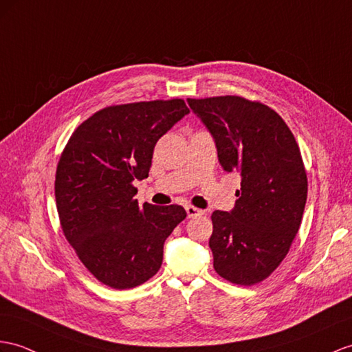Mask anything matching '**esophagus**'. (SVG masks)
I'll return each mask as SVG.
<instances>
[{
    "label": "esophagus",
    "mask_w": 352,
    "mask_h": 352,
    "mask_svg": "<svg viewBox=\"0 0 352 352\" xmlns=\"http://www.w3.org/2000/svg\"><path fill=\"white\" fill-rule=\"evenodd\" d=\"M185 210L188 213V218H197V217L204 215V212L201 209H197V208H194V206H191V204L185 206Z\"/></svg>",
    "instance_id": "obj_1"
}]
</instances>
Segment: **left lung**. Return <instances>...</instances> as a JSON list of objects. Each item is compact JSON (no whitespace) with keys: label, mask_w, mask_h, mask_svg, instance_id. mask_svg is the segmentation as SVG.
Listing matches in <instances>:
<instances>
[{"label":"left lung","mask_w":352,"mask_h":352,"mask_svg":"<svg viewBox=\"0 0 352 352\" xmlns=\"http://www.w3.org/2000/svg\"><path fill=\"white\" fill-rule=\"evenodd\" d=\"M188 104L215 140L222 168L241 175L234 208L212 213L213 267L233 284H258L285 258L302 222L307 177L298 144L258 101L226 96Z\"/></svg>","instance_id":"1"}]
</instances>
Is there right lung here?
<instances>
[{"label":"right lung","instance_id":"right-lung-1","mask_svg":"<svg viewBox=\"0 0 352 352\" xmlns=\"http://www.w3.org/2000/svg\"><path fill=\"white\" fill-rule=\"evenodd\" d=\"M190 113L181 98L98 110L72 134L55 177L64 236L102 284L128 289L160 270L166 239L186 218L182 206L134 199V181L149 176L153 148Z\"/></svg>","mask_w":352,"mask_h":352}]
</instances>
